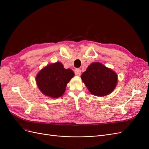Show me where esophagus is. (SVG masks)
Segmentation results:
<instances>
[{
  "label": "esophagus",
  "instance_id": "1",
  "mask_svg": "<svg viewBox=\"0 0 149 149\" xmlns=\"http://www.w3.org/2000/svg\"><path fill=\"white\" fill-rule=\"evenodd\" d=\"M81 70L80 69H78V68H76L74 70V73L76 76H79L81 75Z\"/></svg>",
  "mask_w": 149,
  "mask_h": 149
}]
</instances>
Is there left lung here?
Returning a JSON list of instances; mask_svg holds the SVG:
<instances>
[{
    "instance_id": "left-lung-1",
    "label": "left lung",
    "mask_w": 149,
    "mask_h": 149,
    "mask_svg": "<svg viewBox=\"0 0 149 149\" xmlns=\"http://www.w3.org/2000/svg\"><path fill=\"white\" fill-rule=\"evenodd\" d=\"M81 78L89 91L96 96L108 95L114 91L118 84L116 72L99 62L90 65Z\"/></svg>"
}]
</instances>
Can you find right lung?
<instances>
[{"label":"right lung","mask_w":149,"mask_h":149,"mask_svg":"<svg viewBox=\"0 0 149 149\" xmlns=\"http://www.w3.org/2000/svg\"><path fill=\"white\" fill-rule=\"evenodd\" d=\"M74 76L71 69H65L61 63L56 62L40 70L36 76V82L43 94L56 98L64 94L68 83Z\"/></svg>","instance_id":"1"}]
</instances>
